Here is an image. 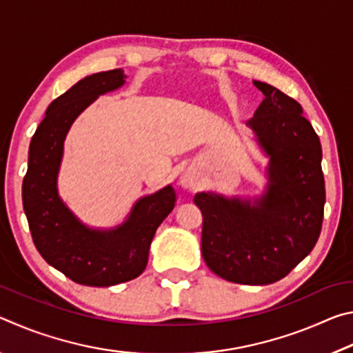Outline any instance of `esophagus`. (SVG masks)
Here are the masks:
<instances>
[{
    "instance_id": "34e87169",
    "label": "esophagus",
    "mask_w": 353,
    "mask_h": 353,
    "mask_svg": "<svg viewBox=\"0 0 353 353\" xmlns=\"http://www.w3.org/2000/svg\"><path fill=\"white\" fill-rule=\"evenodd\" d=\"M179 183H181L183 188L191 190V188L196 187V179H194L193 174H191V172H183L181 179H179Z\"/></svg>"
}]
</instances>
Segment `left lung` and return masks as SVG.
<instances>
[{
    "instance_id": "8db88e82",
    "label": "left lung",
    "mask_w": 353,
    "mask_h": 353,
    "mask_svg": "<svg viewBox=\"0 0 353 353\" xmlns=\"http://www.w3.org/2000/svg\"><path fill=\"white\" fill-rule=\"evenodd\" d=\"M265 94L246 123L270 159L265 193L255 198L202 191L201 250L207 266L229 282L268 285L312 252L324 218L325 187L319 137L302 105L279 88L254 81Z\"/></svg>"
}]
</instances>
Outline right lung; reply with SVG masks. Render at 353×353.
Instances as JSON below:
<instances>
[{
	"label": "right lung",
	"instance_id": "1",
	"mask_svg": "<svg viewBox=\"0 0 353 353\" xmlns=\"http://www.w3.org/2000/svg\"><path fill=\"white\" fill-rule=\"evenodd\" d=\"M126 77L117 68L74 83L48 105L29 145L21 194L35 248L48 265L87 286H112L139 277L148 265L155 230L176 204V191L166 185L137 201L121 224L101 229L83 224L59 194L57 177L71 124L101 94L121 88Z\"/></svg>",
	"mask_w": 353,
	"mask_h": 353
}]
</instances>
